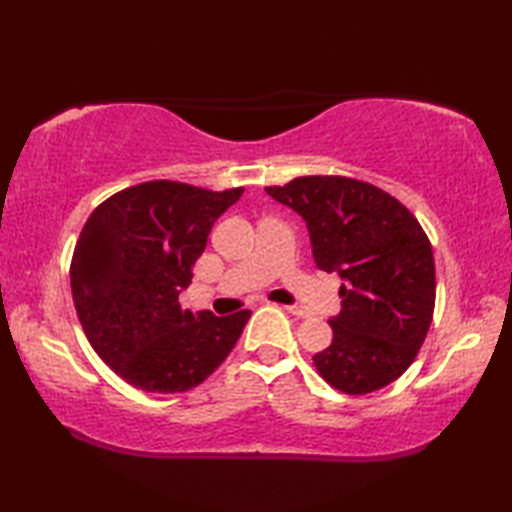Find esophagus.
<instances>
[{
  "instance_id": "obj_1",
  "label": "esophagus",
  "mask_w": 512,
  "mask_h": 512,
  "mask_svg": "<svg viewBox=\"0 0 512 512\" xmlns=\"http://www.w3.org/2000/svg\"><path fill=\"white\" fill-rule=\"evenodd\" d=\"M289 311V314H293V316H298V318H307L309 316V311L307 309H302V307H284Z\"/></svg>"
}]
</instances>
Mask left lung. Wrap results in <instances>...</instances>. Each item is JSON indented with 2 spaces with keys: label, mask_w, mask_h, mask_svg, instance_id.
<instances>
[{
  "label": "left lung",
  "mask_w": 512,
  "mask_h": 512,
  "mask_svg": "<svg viewBox=\"0 0 512 512\" xmlns=\"http://www.w3.org/2000/svg\"><path fill=\"white\" fill-rule=\"evenodd\" d=\"M266 192L305 219L316 266L343 280L332 345L314 354L318 375L348 395L388 386L418 357L436 305L422 225L384 189L345 176H302Z\"/></svg>",
  "instance_id": "1"
}]
</instances>
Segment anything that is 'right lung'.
<instances>
[{
    "mask_svg": "<svg viewBox=\"0 0 512 512\" xmlns=\"http://www.w3.org/2000/svg\"><path fill=\"white\" fill-rule=\"evenodd\" d=\"M241 194L151 180L110 196L83 225L69 268L76 314L94 352L131 386L192 391L235 348L248 309L194 314L178 296L214 221Z\"/></svg>",
    "mask_w": 512,
    "mask_h": 512,
    "instance_id": "obj_1",
    "label": "right lung"
}]
</instances>
